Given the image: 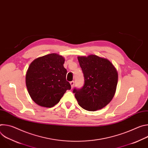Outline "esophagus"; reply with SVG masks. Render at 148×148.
Returning <instances> with one entry per match:
<instances>
[{
	"label": "esophagus",
	"instance_id": "obj_1",
	"mask_svg": "<svg viewBox=\"0 0 148 148\" xmlns=\"http://www.w3.org/2000/svg\"><path fill=\"white\" fill-rule=\"evenodd\" d=\"M70 84H71V88H73L74 86V81H72L70 82Z\"/></svg>",
	"mask_w": 148,
	"mask_h": 148
}]
</instances>
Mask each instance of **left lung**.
Wrapping results in <instances>:
<instances>
[{
  "mask_svg": "<svg viewBox=\"0 0 148 148\" xmlns=\"http://www.w3.org/2000/svg\"><path fill=\"white\" fill-rule=\"evenodd\" d=\"M84 84L81 88H74L79 106L95 111L108 105L113 98L118 83V73L112 63L95 55L79 56Z\"/></svg>",
  "mask_w": 148,
  "mask_h": 148,
  "instance_id": "1",
  "label": "left lung"
}]
</instances>
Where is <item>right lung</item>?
I'll return each instance as SVG.
<instances>
[{"mask_svg": "<svg viewBox=\"0 0 148 148\" xmlns=\"http://www.w3.org/2000/svg\"><path fill=\"white\" fill-rule=\"evenodd\" d=\"M64 58L52 53L38 57L30 64L26 75L32 99L41 107L51 108L60 100L71 85L66 80Z\"/></svg>", "mask_w": 148, "mask_h": 148, "instance_id": "1", "label": "right lung"}]
</instances>
